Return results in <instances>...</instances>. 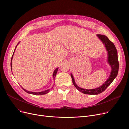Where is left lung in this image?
<instances>
[{
    "label": "left lung",
    "mask_w": 129,
    "mask_h": 129,
    "mask_svg": "<svg viewBox=\"0 0 129 129\" xmlns=\"http://www.w3.org/2000/svg\"><path fill=\"white\" fill-rule=\"evenodd\" d=\"M96 36L98 37L99 39L101 41L103 42L106 47L108 55L107 62L110 66L111 70L109 77H108L105 83L100 87L92 89H86L78 87L75 82V79L73 77V74L71 73V76L72 78L74 85L75 86L77 90L85 94H98L104 91L112 83L113 80L116 78L119 71L118 52L116 46L106 36L102 35H97Z\"/></svg>",
    "instance_id": "1"
}]
</instances>
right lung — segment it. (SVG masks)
Listing matches in <instances>:
<instances>
[{
    "label": "right lung",
    "instance_id": "add662e5",
    "mask_svg": "<svg viewBox=\"0 0 129 129\" xmlns=\"http://www.w3.org/2000/svg\"><path fill=\"white\" fill-rule=\"evenodd\" d=\"M19 42L18 43V44H19ZM18 44H17V45H18ZM17 46H16V47H15V51H14V52H13V55H12V56L11 59V70H12V58H13V54H14V52H15V50H16V47H17ZM58 69V68H56L55 70H54V72H53V78L54 81L55 80V77H56V74H57V72ZM54 85H53V86H54ZM53 86L52 87V88H51V89H52V88H53ZM22 89H23L25 92H26L27 93H30V94H35V95H37H37H38V94H40V95H42V94H46V93H47L48 92H49V91H50V89H47V90H46L42 91H40V92H32V91H30L26 90V89H25L23 88H22Z\"/></svg>",
    "mask_w": 129,
    "mask_h": 129
}]
</instances>
